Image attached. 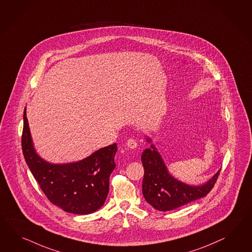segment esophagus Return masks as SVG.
<instances>
[{"label": "esophagus", "mask_w": 252, "mask_h": 252, "mask_svg": "<svg viewBox=\"0 0 252 252\" xmlns=\"http://www.w3.org/2000/svg\"><path fill=\"white\" fill-rule=\"evenodd\" d=\"M126 146H127V148H131V149H135L137 148V143L134 139L129 138L128 140L126 141Z\"/></svg>", "instance_id": "1"}]
</instances>
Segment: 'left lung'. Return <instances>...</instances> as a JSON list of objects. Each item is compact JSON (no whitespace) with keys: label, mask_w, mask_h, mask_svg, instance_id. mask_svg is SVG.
Wrapping results in <instances>:
<instances>
[{"label":"left lung","mask_w":252,"mask_h":252,"mask_svg":"<svg viewBox=\"0 0 252 252\" xmlns=\"http://www.w3.org/2000/svg\"><path fill=\"white\" fill-rule=\"evenodd\" d=\"M146 140L152 139L146 136ZM145 169L142 192L145 199L154 209L169 211L188 203L207 196L215 185L220 169L205 183L189 185L174 178L168 171L164 160L154 144L146 148L141 156Z\"/></svg>","instance_id":"1"}]
</instances>
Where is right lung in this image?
<instances>
[{"label": "right lung", "mask_w": 252, "mask_h": 252, "mask_svg": "<svg viewBox=\"0 0 252 252\" xmlns=\"http://www.w3.org/2000/svg\"><path fill=\"white\" fill-rule=\"evenodd\" d=\"M22 148L32 176L53 204L76 215L91 214L104 205L109 192L111 173L116 167V143L76 162L51 163L41 158L34 148L25 107Z\"/></svg>", "instance_id": "obj_1"}]
</instances>
